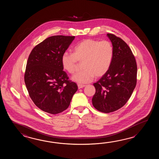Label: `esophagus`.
I'll return each mask as SVG.
<instances>
[{
    "mask_svg": "<svg viewBox=\"0 0 159 159\" xmlns=\"http://www.w3.org/2000/svg\"><path fill=\"white\" fill-rule=\"evenodd\" d=\"M84 86H85V85H84V84H78V89H82V88H84Z\"/></svg>",
    "mask_w": 159,
    "mask_h": 159,
    "instance_id": "1",
    "label": "esophagus"
}]
</instances>
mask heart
<instances>
[{
    "instance_id": "1",
    "label": "heart",
    "mask_w": 159,
    "mask_h": 159,
    "mask_svg": "<svg viewBox=\"0 0 159 159\" xmlns=\"http://www.w3.org/2000/svg\"><path fill=\"white\" fill-rule=\"evenodd\" d=\"M113 58L114 48L110 42L88 39L75 47L73 53L64 52L61 57V64L66 71L73 75L76 71L78 61L82 62L84 69L71 79L78 84H84L90 82L94 77L99 78L106 74Z\"/></svg>"
}]
</instances>
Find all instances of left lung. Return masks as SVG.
<instances>
[{"mask_svg":"<svg viewBox=\"0 0 159 159\" xmlns=\"http://www.w3.org/2000/svg\"><path fill=\"white\" fill-rule=\"evenodd\" d=\"M107 36L114 48V58L108 71L94 84L93 106L109 113L122 107L131 97L136 84L137 65L132 51L124 41L113 34Z\"/></svg>","mask_w":159,"mask_h":159,"instance_id":"8db88e82","label":"left lung"}]
</instances>
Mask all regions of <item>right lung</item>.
<instances>
[{
  "mask_svg": "<svg viewBox=\"0 0 159 159\" xmlns=\"http://www.w3.org/2000/svg\"><path fill=\"white\" fill-rule=\"evenodd\" d=\"M75 36L48 37L31 51L28 58L24 81L30 98L44 111L56 114L68 108L77 84L69 77L61 64L62 54Z\"/></svg>",
  "mask_w": 159,
  "mask_h": 159,
  "instance_id": "obj_1",
  "label": "right lung"
}]
</instances>
